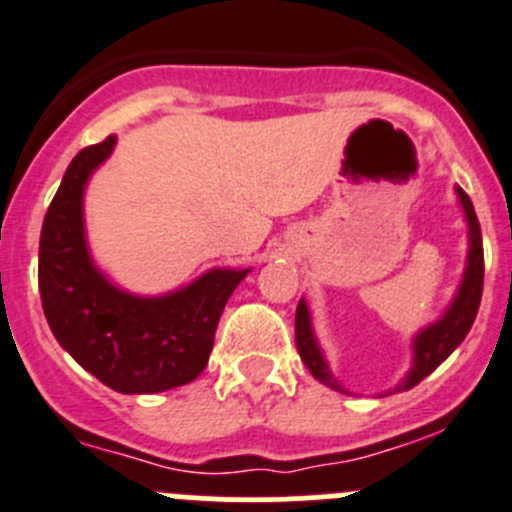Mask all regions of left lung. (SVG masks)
Returning <instances> with one entry per match:
<instances>
[{
	"instance_id": "8db88e82",
	"label": "left lung",
	"mask_w": 512,
	"mask_h": 512,
	"mask_svg": "<svg viewBox=\"0 0 512 512\" xmlns=\"http://www.w3.org/2000/svg\"><path fill=\"white\" fill-rule=\"evenodd\" d=\"M457 197H460L462 209H465L467 224H470V252H467V267L465 278H462L460 290L455 295V303L450 305V310L439 318L437 323H432L429 328H424L417 338H414V364L412 371L407 374V379L401 381L394 391H407L412 386H417L419 381L427 379L444 358L450 356L465 336L470 333L472 323H475L477 308H480L482 298V278H485V255H482V234H480V222H477L475 207H472L470 197L457 186ZM295 343H298V353L303 358V364L308 366L310 374L321 384L331 386V389L343 391L341 384L333 379L331 369H328L326 358H323L321 348L313 338V328H310V313L305 300H300L298 310H295Z\"/></svg>"
}]
</instances>
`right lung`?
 I'll list each match as a JSON object with an SVG mask.
<instances>
[{"label":"right lung","instance_id":"1","mask_svg":"<svg viewBox=\"0 0 512 512\" xmlns=\"http://www.w3.org/2000/svg\"><path fill=\"white\" fill-rule=\"evenodd\" d=\"M113 146L116 136L83 148L47 209L37 267L42 310L57 343L95 379L121 394H156L202 374L219 315L250 270H212L161 298L108 283L85 247L83 191Z\"/></svg>","mask_w":512,"mask_h":512}]
</instances>
